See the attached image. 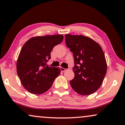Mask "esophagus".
Segmentation results:
<instances>
[{
  "instance_id": "34e87169",
  "label": "esophagus",
  "mask_w": 125,
  "mask_h": 125,
  "mask_svg": "<svg viewBox=\"0 0 125 125\" xmlns=\"http://www.w3.org/2000/svg\"><path fill=\"white\" fill-rule=\"evenodd\" d=\"M60 69H61V72H64V71H66V69H64V68H63V67H60Z\"/></svg>"
}]
</instances>
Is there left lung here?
<instances>
[{
  "instance_id": "1",
  "label": "left lung",
  "mask_w": 125,
  "mask_h": 125,
  "mask_svg": "<svg viewBox=\"0 0 125 125\" xmlns=\"http://www.w3.org/2000/svg\"><path fill=\"white\" fill-rule=\"evenodd\" d=\"M66 45L73 53L74 78L73 89L81 95H89L100 88L107 66L102 47L91 38L83 35H65Z\"/></svg>"
}]
</instances>
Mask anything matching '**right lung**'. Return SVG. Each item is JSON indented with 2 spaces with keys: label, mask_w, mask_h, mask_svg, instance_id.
<instances>
[{
  "label": "right lung",
  "mask_w": 125,
  "mask_h": 125,
  "mask_svg": "<svg viewBox=\"0 0 125 125\" xmlns=\"http://www.w3.org/2000/svg\"><path fill=\"white\" fill-rule=\"evenodd\" d=\"M63 40L62 34L36 36L23 45L17 62V72L22 85L33 94H40L51 87L61 73L59 67L46 66L51 52Z\"/></svg>",
  "instance_id": "right-lung-1"
}]
</instances>
